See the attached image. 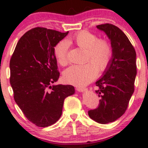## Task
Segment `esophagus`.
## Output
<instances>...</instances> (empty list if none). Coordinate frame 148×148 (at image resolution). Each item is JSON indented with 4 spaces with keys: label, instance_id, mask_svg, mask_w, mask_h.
Masks as SVG:
<instances>
[{
    "label": "esophagus",
    "instance_id": "esophagus-1",
    "mask_svg": "<svg viewBox=\"0 0 148 148\" xmlns=\"http://www.w3.org/2000/svg\"><path fill=\"white\" fill-rule=\"evenodd\" d=\"M77 90L78 91V92H84V91H86V89L84 87H79V86H77Z\"/></svg>",
    "mask_w": 148,
    "mask_h": 148
}]
</instances>
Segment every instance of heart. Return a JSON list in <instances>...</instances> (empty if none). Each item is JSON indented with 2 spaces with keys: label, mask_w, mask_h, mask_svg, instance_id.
I'll return each mask as SVG.
<instances>
[{
  "label": "heart",
  "mask_w": 148,
  "mask_h": 148,
  "mask_svg": "<svg viewBox=\"0 0 148 148\" xmlns=\"http://www.w3.org/2000/svg\"><path fill=\"white\" fill-rule=\"evenodd\" d=\"M70 41L86 49V61L89 62L73 65L66 69L63 74L66 83L84 86L95 79L98 70L99 72H103L107 69L112 58V46L107 39H98L97 36L88 31H79L74 34L70 41L63 40L56 44L54 53L59 64L65 66L68 64V43Z\"/></svg>",
  "instance_id": "1"
}]
</instances>
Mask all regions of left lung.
I'll return each instance as SVG.
<instances>
[{"instance_id": "8db88e82", "label": "left lung", "mask_w": 148, "mask_h": 148, "mask_svg": "<svg viewBox=\"0 0 148 148\" xmlns=\"http://www.w3.org/2000/svg\"><path fill=\"white\" fill-rule=\"evenodd\" d=\"M111 41L113 55L111 63L103 77L96 82L99 106L89 110L88 114L100 124L112 122L125 112L135 90L137 74L136 52L123 31L114 25L104 23L97 26Z\"/></svg>"}]
</instances>
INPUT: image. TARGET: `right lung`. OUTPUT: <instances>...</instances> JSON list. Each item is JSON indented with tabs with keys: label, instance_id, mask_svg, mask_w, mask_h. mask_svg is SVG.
I'll return each instance as SVG.
<instances>
[{
	"label": "right lung",
	"instance_id": "right-lung-1",
	"mask_svg": "<svg viewBox=\"0 0 148 148\" xmlns=\"http://www.w3.org/2000/svg\"><path fill=\"white\" fill-rule=\"evenodd\" d=\"M36 27L23 34L10 61L13 97L30 122L46 127L57 122L66 97L74 94L71 85H53L60 74L54 47L68 34Z\"/></svg>",
	"mask_w": 148,
	"mask_h": 148
}]
</instances>
